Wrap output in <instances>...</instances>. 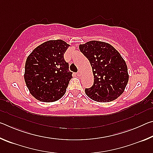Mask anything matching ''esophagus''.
<instances>
[{
  "label": "esophagus",
  "mask_w": 153,
  "mask_h": 153,
  "mask_svg": "<svg viewBox=\"0 0 153 153\" xmlns=\"http://www.w3.org/2000/svg\"><path fill=\"white\" fill-rule=\"evenodd\" d=\"M81 75H82V72L80 71H79L77 73V76H81Z\"/></svg>",
  "instance_id": "1"
}]
</instances>
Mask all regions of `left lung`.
I'll return each instance as SVG.
<instances>
[{
    "mask_svg": "<svg viewBox=\"0 0 153 153\" xmlns=\"http://www.w3.org/2000/svg\"><path fill=\"white\" fill-rule=\"evenodd\" d=\"M79 48L92 68L94 84L85 89L92 100L108 102L123 94L129 80L128 67L120 53L108 43L92 40Z\"/></svg>",
    "mask_w": 153,
    "mask_h": 153,
    "instance_id": "obj_1",
    "label": "left lung"
}]
</instances>
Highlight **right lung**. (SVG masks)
Masks as SVG:
<instances>
[{
  "label": "right lung",
  "instance_id": "1",
  "mask_svg": "<svg viewBox=\"0 0 153 153\" xmlns=\"http://www.w3.org/2000/svg\"><path fill=\"white\" fill-rule=\"evenodd\" d=\"M70 45L62 40H48L37 46L27 56L24 79L36 99L45 102L58 100L65 94L72 72L64 54Z\"/></svg>",
  "mask_w": 153,
  "mask_h": 153
}]
</instances>
